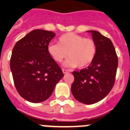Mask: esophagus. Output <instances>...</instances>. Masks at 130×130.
<instances>
[{"label":"esophagus","mask_w":130,"mask_h":130,"mask_svg":"<svg viewBox=\"0 0 130 130\" xmlns=\"http://www.w3.org/2000/svg\"><path fill=\"white\" fill-rule=\"evenodd\" d=\"M62 72L64 74H66V73H69V72H70V71L68 70H65V69H62Z\"/></svg>","instance_id":"obj_1"}]
</instances>
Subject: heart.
<instances>
[{
    "instance_id": "1",
    "label": "heart",
    "mask_w": 130,
    "mask_h": 130,
    "mask_svg": "<svg viewBox=\"0 0 130 130\" xmlns=\"http://www.w3.org/2000/svg\"><path fill=\"white\" fill-rule=\"evenodd\" d=\"M97 47L92 39L85 38L75 33L68 32L60 36L58 43H50L47 52L57 62L69 57L63 64L66 67L84 68L89 66L94 59Z\"/></svg>"
}]
</instances>
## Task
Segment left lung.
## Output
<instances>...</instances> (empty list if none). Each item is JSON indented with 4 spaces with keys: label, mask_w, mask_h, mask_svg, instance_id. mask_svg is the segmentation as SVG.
I'll use <instances>...</instances> for the list:
<instances>
[{
    "label": "left lung",
    "mask_w": 130,
    "mask_h": 130,
    "mask_svg": "<svg viewBox=\"0 0 130 130\" xmlns=\"http://www.w3.org/2000/svg\"><path fill=\"white\" fill-rule=\"evenodd\" d=\"M92 34L97 47L94 59L85 69L73 72L71 90L73 97L85 104L100 102L109 93L115 81L118 57L110 39L96 30Z\"/></svg>",
    "instance_id": "left-lung-1"
}]
</instances>
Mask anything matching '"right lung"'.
Here are the masks:
<instances>
[{
  "label": "right lung",
  "mask_w": 130,
  "mask_h": 130,
  "mask_svg": "<svg viewBox=\"0 0 130 130\" xmlns=\"http://www.w3.org/2000/svg\"><path fill=\"white\" fill-rule=\"evenodd\" d=\"M55 35L51 31L34 30L19 40L12 50L10 69L14 85L19 95L32 103L48 99L64 76L47 52Z\"/></svg>",
  "instance_id": "1"
}]
</instances>
